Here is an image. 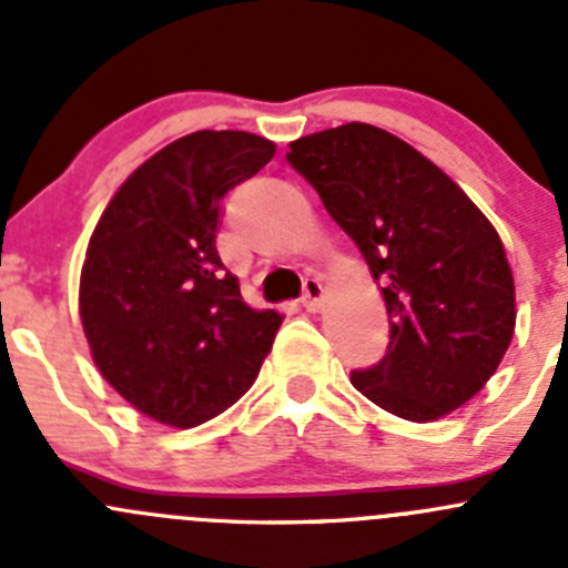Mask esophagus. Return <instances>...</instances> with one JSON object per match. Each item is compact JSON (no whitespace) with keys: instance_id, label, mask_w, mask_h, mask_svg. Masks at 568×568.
<instances>
[{"instance_id":"1","label":"esophagus","mask_w":568,"mask_h":568,"mask_svg":"<svg viewBox=\"0 0 568 568\" xmlns=\"http://www.w3.org/2000/svg\"><path fill=\"white\" fill-rule=\"evenodd\" d=\"M302 307H305V311H318L321 307V302H324V285L318 283L316 277H307L305 280V288H302Z\"/></svg>"}]
</instances>
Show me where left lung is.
<instances>
[{
    "mask_svg": "<svg viewBox=\"0 0 568 568\" xmlns=\"http://www.w3.org/2000/svg\"><path fill=\"white\" fill-rule=\"evenodd\" d=\"M354 239L390 318L385 357L352 385L404 420L459 409L514 335V277L500 236L437 164L368 123L291 142L285 153Z\"/></svg>",
    "mask_w": 568,
    "mask_h": 568,
    "instance_id": "obj_1",
    "label": "left lung"
}]
</instances>
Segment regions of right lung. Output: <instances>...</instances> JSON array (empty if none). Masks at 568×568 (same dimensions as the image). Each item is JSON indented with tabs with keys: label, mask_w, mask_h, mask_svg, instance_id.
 <instances>
[{
	"label": "right lung",
	"mask_w": 568,
	"mask_h": 568,
	"mask_svg": "<svg viewBox=\"0 0 568 568\" xmlns=\"http://www.w3.org/2000/svg\"><path fill=\"white\" fill-rule=\"evenodd\" d=\"M247 131H194L118 189L90 239L79 311L104 379L164 426H200L236 404L283 316L244 305L216 252L222 200L272 162Z\"/></svg>",
	"instance_id": "obj_1"
}]
</instances>
